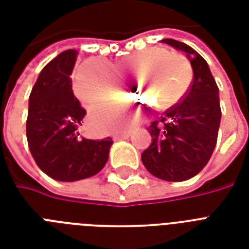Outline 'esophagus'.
<instances>
[{
	"instance_id": "obj_1",
	"label": "esophagus",
	"mask_w": 249,
	"mask_h": 249,
	"mask_svg": "<svg viewBox=\"0 0 249 249\" xmlns=\"http://www.w3.org/2000/svg\"><path fill=\"white\" fill-rule=\"evenodd\" d=\"M129 137V132H123V133H115L113 134V140L115 141H121V140H126Z\"/></svg>"
}]
</instances>
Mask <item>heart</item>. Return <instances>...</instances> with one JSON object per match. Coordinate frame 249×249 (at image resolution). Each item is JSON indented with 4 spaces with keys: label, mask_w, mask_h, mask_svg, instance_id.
<instances>
[{
    "label": "heart",
    "mask_w": 249,
    "mask_h": 249,
    "mask_svg": "<svg viewBox=\"0 0 249 249\" xmlns=\"http://www.w3.org/2000/svg\"><path fill=\"white\" fill-rule=\"evenodd\" d=\"M142 67L141 69L140 67ZM140 68L136 75L134 72ZM112 68L120 75L132 77L133 83L142 77L144 94L156 109L164 111L179 102L191 80V66L185 55L164 48H148L115 60ZM117 89L116 77L108 64L101 59L85 60L73 77V90L80 101L89 107L108 105ZM95 116L103 126L124 128V121L109 111H97Z\"/></svg>",
    "instance_id": "obj_1"
}]
</instances>
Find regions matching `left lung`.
<instances>
[{
	"mask_svg": "<svg viewBox=\"0 0 249 249\" xmlns=\"http://www.w3.org/2000/svg\"><path fill=\"white\" fill-rule=\"evenodd\" d=\"M163 42L185 52L194 77L183 99L150 125L152 142L142 152V163L155 177L181 182L196 176L216 147L221 121L218 88L203 56L179 41Z\"/></svg>",
	"mask_w": 249,
	"mask_h": 249,
	"instance_id": "1",
	"label": "left lung"
}]
</instances>
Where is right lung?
<instances>
[{
    "instance_id": "right-lung-1",
    "label": "right lung",
    "mask_w": 249,
    "mask_h": 249,
    "mask_svg": "<svg viewBox=\"0 0 249 249\" xmlns=\"http://www.w3.org/2000/svg\"><path fill=\"white\" fill-rule=\"evenodd\" d=\"M77 52L66 50L49 62L29 95L27 141L42 172L56 181L89 178L103 169L112 138L86 140L80 136L86 111L72 91L71 73Z\"/></svg>"
}]
</instances>
